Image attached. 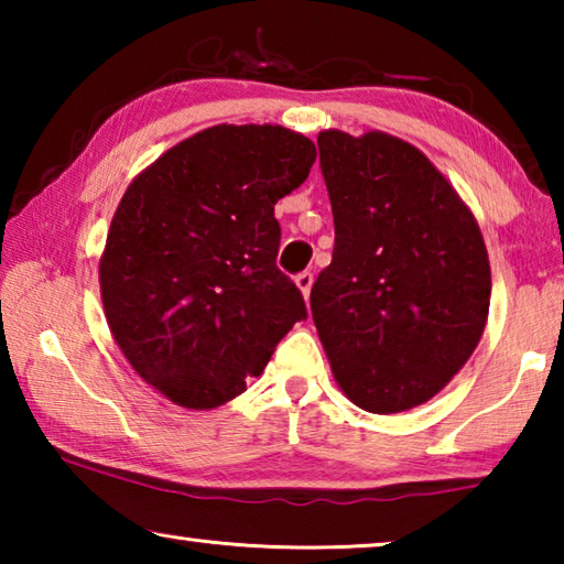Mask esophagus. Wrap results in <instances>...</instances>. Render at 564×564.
<instances>
[{"label": "esophagus", "instance_id": "1", "mask_svg": "<svg viewBox=\"0 0 564 564\" xmlns=\"http://www.w3.org/2000/svg\"><path fill=\"white\" fill-rule=\"evenodd\" d=\"M295 285H299V289H301L303 299H308L311 285H313V273L311 271H301L299 275H295Z\"/></svg>", "mask_w": 564, "mask_h": 564}]
</instances>
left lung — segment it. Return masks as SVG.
I'll list each match as a JSON object with an SVG mask.
<instances>
[{
	"instance_id": "left-lung-1",
	"label": "left lung",
	"mask_w": 564,
	"mask_h": 564,
	"mask_svg": "<svg viewBox=\"0 0 564 564\" xmlns=\"http://www.w3.org/2000/svg\"><path fill=\"white\" fill-rule=\"evenodd\" d=\"M318 151L336 246L311 289L313 323L343 393L368 413H400L473 356L490 308L488 251L415 147L323 131Z\"/></svg>"
}]
</instances>
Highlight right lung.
Masks as SVG:
<instances>
[{
    "mask_svg": "<svg viewBox=\"0 0 564 564\" xmlns=\"http://www.w3.org/2000/svg\"><path fill=\"white\" fill-rule=\"evenodd\" d=\"M316 144L283 127H221L181 141L131 181L99 265L113 340L176 405L241 395L308 318L275 265L273 216L311 174Z\"/></svg>",
    "mask_w": 564,
    "mask_h": 564,
    "instance_id": "obj_1",
    "label": "right lung"
}]
</instances>
